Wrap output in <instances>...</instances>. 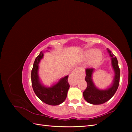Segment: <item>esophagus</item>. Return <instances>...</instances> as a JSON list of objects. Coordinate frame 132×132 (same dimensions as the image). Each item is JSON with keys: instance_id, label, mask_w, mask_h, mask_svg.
<instances>
[{"instance_id": "obj_1", "label": "esophagus", "mask_w": 132, "mask_h": 132, "mask_svg": "<svg viewBox=\"0 0 132 132\" xmlns=\"http://www.w3.org/2000/svg\"><path fill=\"white\" fill-rule=\"evenodd\" d=\"M68 80L69 83L71 84V85L77 84L78 80V78L77 73H76V69H74L73 71V72L70 74Z\"/></svg>"}]
</instances>
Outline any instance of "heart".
I'll use <instances>...</instances> for the list:
<instances>
[{
    "instance_id": "1",
    "label": "heart",
    "mask_w": 132,
    "mask_h": 132,
    "mask_svg": "<svg viewBox=\"0 0 132 132\" xmlns=\"http://www.w3.org/2000/svg\"><path fill=\"white\" fill-rule=\"evenodd\" d=\"M85 56L87 58H90V63L91 64H95L98 63L102 59V53L99 50H95L90 49L86 51Z\"/></svg>"
}]
</instances>
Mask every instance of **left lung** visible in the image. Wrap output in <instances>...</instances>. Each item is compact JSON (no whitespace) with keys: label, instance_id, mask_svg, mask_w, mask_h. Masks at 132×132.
Here are the masks:
<instances>
[{"label":"left lung","instance_id":"left-lung-1","mask_svg":"<svg viewBox=\"0 0 132 132\" xmlns=\"http://www.w3.org/2000/svg\"><path fill=\"white\" fill-rule=\"evenodd\" d=\"M108 52L111 57V63L114 71V77L111 86L106 90H100L95 86L92 79V75L94 71V68L86 69L85 80L87 82V87L83 92V96L85 100L91 104L100 105L109 101L116 92L119 83L120 70L118 67L117 58L107 48Z\"/></svg>","mask_w":132,"mask_h":132}]
</instances>
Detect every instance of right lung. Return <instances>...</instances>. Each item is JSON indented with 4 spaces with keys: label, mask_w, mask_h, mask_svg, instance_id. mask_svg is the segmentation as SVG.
<instances>
[{
    "label": "right lung",
    "mask_w": 132,
    "mask_h": 132,
    "mask_svg": "<svg viewBox=\"0 0 132 132\" xmlns=\"http://www.w3.org/2000/svg\"><path fill=\"white\" fill-rule=\"evenodd\" d=\"M43 55L44 52L41 51L35 59L31 71L32 86L35 94L42 102L50 105H58L64 101L67 97L70 87L68 81V75L60 79L57 83L51 87H47L43 85L39 80L38 70L39 63Z\"/></svg>",
    "instance_id": "right-lung-1"
}]
</instances>
